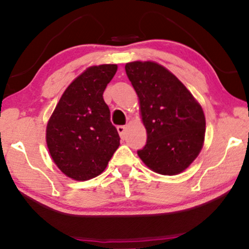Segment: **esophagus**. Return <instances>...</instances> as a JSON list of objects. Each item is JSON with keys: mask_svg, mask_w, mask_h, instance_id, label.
Here are the masks:
<instances>
[{"mask_svg": "<svg viewBox=\"0 0 249 249\" xmlns=\"http://www.w3.org/2000/svg\"><path fill=\"white\" fill-rule=\"evenodd\" d=\"M117 130H118V132H119L121 139H124V132H125V127H124V125H118Z\"/></svg>", "mask_w": 249, "mask_h": 249, "instance_id": "esophagus-1", "label": "esophagus"}]
</instances>
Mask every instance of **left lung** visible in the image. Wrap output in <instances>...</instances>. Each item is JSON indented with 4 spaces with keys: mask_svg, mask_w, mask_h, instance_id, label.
<instances>
[{
    "mask_svg": "<svg viewBox=\"0 0 249 249\" xmlns=\"http://www.w3.org/2000/svg\"><path fill=\"white\" fill-rule=\"evenodd\" d=\"M139 98L147 143L140 159L161 175L182 173L199 155L206 120L199 103L176 75L151 61L125 64Z\"/></svg>",
    "mask_w": 249,
    "mask_h": 249,
    "instance_id": "left-lung-1",
    "label": "left lung"
}]
</instances>
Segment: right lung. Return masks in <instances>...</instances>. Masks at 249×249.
Returning <instances> with one entry per match:
<instances>
[{
  "instance_id": "right-lung-1",
  "label": "right lung",
  "mask_w": 249,
  "mask_h": 249,
  "mask_svg": "<svg viewBox=\"0 0 249 249\" xmlns=\"http://www.w3.org/2000/svg\"><path fill=\"white\" fill-rule=\"evenodd\" d=\"M117 69V64L88 68L67 88L48 122L50 155L74 180L100 175L120 144L102 95Z\"/></svg>"
}]
</instances>
